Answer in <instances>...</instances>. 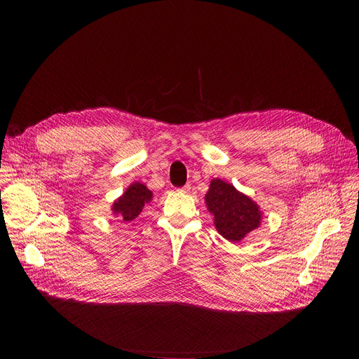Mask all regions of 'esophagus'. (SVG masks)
Instances as JSON below:
<instances>
[{"mask_svg": "<svg viewBox=\"0 0 359 359\" xmlns=\"http://www.w3.org/2000/svg\"><path fill=\"white\" fill-rule=\"evenodd\" d=\"M180 194H187L191 191V184H184L183 187H180V189H177Z\"/></svg>", "mask_w": 359, "mask_h": 359, "instance_id": "34e87169", "label": "esophagus"}]
</instances>
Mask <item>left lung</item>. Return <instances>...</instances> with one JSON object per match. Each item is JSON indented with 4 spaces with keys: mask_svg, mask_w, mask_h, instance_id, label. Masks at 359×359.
Masks as SVG:
<instances>
[{
    "mask_svg": "<svg viewBox=\"0 0 359 359\" xmlns=\"http://www.w3.org/2000/svg\"><path fill=\"white\" fill-rule=\"evenodd\" d=\"M205 203L214 217L217 231L231 243L241 241L260 227L263 217L260 206L229 182L212 179L205 195Z\"/></svg>",
    "mask_w": 359,
    "mask_h": 359,
    "instance_id": "1",
    "label": "left lung"
}]
</instances>
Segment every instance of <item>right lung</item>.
I'll return each mask as SVG.
<instances>
[{"mask_svg": "<svg viewBox=\"0 0 359 359\" xmlns=\"http://www.w3.org/2000/svg\"><path fill=\"white\" fill-rule=\"evenodd\" d=\"M153 199V192L141 182H134L128 186V189L111 203V212L119 217L122 221L129 222L135 219L145 203Z\"/></svg>", "mask_w": 359, "mask_h": 359, "instance_id": "1", "label": "right lung"}]
</instances>
